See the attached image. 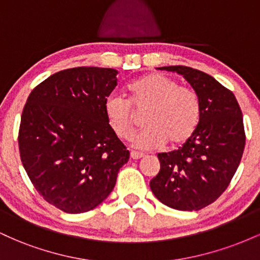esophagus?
I'll return each mask as SVG.
<instances>
[{
	"instance_id": "1",
	"label": "esophagus",
	"mask_w": 260,
	"mask_h": 260,
	"mask_svg": "<svg viewBox=\"0 0 260 260\" xmlns=\"http://www.w3.org/2000/svg\"><path fill=\"white\" fill-rule=\"evenodd\" d=\"M143 156H144V154H140L138 151H131V159L138 160V159H142Z\"/></svg>"
}]
</instances>
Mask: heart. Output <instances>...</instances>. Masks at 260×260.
<instances>
[{"label":"heart","mask_w":260,"mask_h":260,"mask_svg":"<svg viewBox=\"0 0 260 260\" xmlns=\"http://www.w3.org/2000/svg\"><path fill=\"white\" fill-rule=\"evenodd\" d=\"M129 98L110 94L104 101L107 124L118 138L132 136L136 112H144L145 127L133 137L132 144L140 150H154L169 142L178 147L194 134L202 116V101L190 88L162 73H149L127 85Z\"/></svg>","instance_id":"obj_1"}]
</instances>
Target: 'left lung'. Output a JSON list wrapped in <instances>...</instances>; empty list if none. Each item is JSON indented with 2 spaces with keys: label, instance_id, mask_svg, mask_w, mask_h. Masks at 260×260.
<instances>
[{
  "label": "left lung",
  "instance_id": "obj_1",
  "mask_svg": "<svg viewBox=\"0 0 260 260\" xmlns=\"http://www.w3.org/2000/svg\"><path fill=\"white\" fill-rule=\"evenodd\" d=\"M159 70L183 76L201 98L202 116L188 142L157 154L160 171L150 188L170 208L201 210L225 192L240 165L246 144L242 111L234 92L209 74L186 66Z\"/></svg>",
  "mask_w": 260,
  "mask_h": 260
}]
</instances>
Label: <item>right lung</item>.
Listing matches in <instances>:
<instances>
[{
    "mask_svg": "<svg viewBox=\"0 0 260 260\" xmlns=\"http://www.w3.org/2000/svg\"><path fill=\"white\" fill-rule=\"evenodd\" d=\"M112 68L59 71L35 86L20 120V159L50 204L80 214L112 192L129 151L107 124L104 101L117 85Z\"/></svg>",
    "mask_w": 260,
    "mask_h": 260,
    "instance_id": "add662e5",
    "label": "right lung"
}]
</instances>
